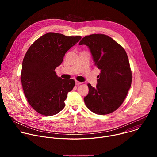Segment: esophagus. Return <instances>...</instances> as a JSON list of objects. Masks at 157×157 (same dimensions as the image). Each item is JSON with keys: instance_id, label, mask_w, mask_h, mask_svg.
<instances>
[{"instance_id": "34e87169", "label": "esophagus", "mask_w": 157, "mask_h": 157, "mask_svg": "<svg viewBox=\"0 0 157 157\" xmlns=\"http://www.w3.org/2000/svg\"><path fill=\"white\" fill-rule=\"evenodd\" d=\"M75 82H76V85H79V84H81L82 83L81 82H79V81H77V80L75 81Z\"/></svg>"}]
</instances>
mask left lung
I'll use <instances>...</instances> for the list:
<instances>
[{
	"mask_svg": "<svg viewBox=\"0 0 157 157\" xmlns=\"http://www.w3.org/2000/svg\"><path fill=\"white\" fill-rule=\"evenodd\" d=\"M79 44H86L95 66L101 70L96 87L87 84L89 93L84 101L87 107L99 115L116 110L124 101L132 83V71L124 48L110 36L92 34Z\"/></svg>",
	"mask_w": 157,
	"mask_h": 157,
	"instance_id": "obj_1",
	"label": "left lung"
}]
</instances>
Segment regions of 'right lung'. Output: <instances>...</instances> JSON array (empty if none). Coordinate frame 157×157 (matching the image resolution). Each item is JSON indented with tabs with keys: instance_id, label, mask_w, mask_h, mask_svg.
I'll return each instance as SVG.
<instances>
[{
	"instance_id": "add662e5",
	"label": "right lung",
	"mask_w": 157,
	"mask_h": 157,
	"mask_svg": "<svg viewBox=\"0 0 157 157\" xmlns=\"http://www.w3.org/2000/svg\"><path fill=\"white\" fill-rule=\"evenodd\" d=\"M81 38L49 32L38 38L27 50L22 62L21 82L28 102L39 114L53 116L64 107L67 94L75 81L58 77L55 70L67 51Z\"/></svg>"
}]
</instances>
